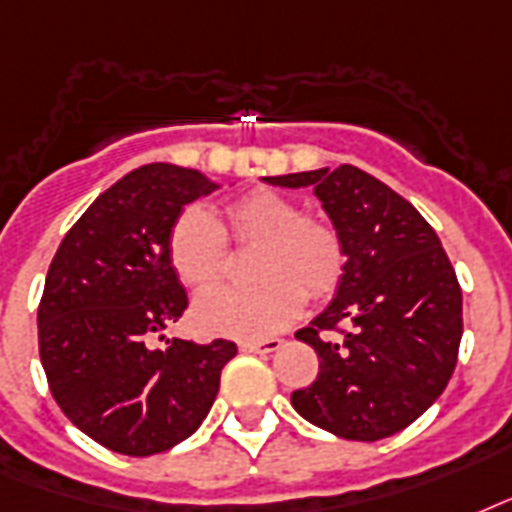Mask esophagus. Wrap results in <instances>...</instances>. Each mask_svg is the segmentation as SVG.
<instances>
[{
  "mask_svg": "<svg viewBox=\"0 0 512 512\" xmlns=\"http://www.w3.org/2000/svg\"><path fill=\"white\" fill-rule=\"evenodd\" d=\"M283 347V339H245L240 342V352H275Z\"/></svg>",
  "mask_w": 512,
  "mask_h": 512,
  "instance_id": "1",
  "label": "esophagus"
}]
</instances>
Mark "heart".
I'll return each instance as SVG.
<instances>
[{
    "label": "heart",
    "mask_w": 512,
    "mask_h": 512,
    "mask_svg": "<svg viewBox=\"0 0 512 512\" xmlns=\"http://www.w3.org/2000/svg\"><path fill=\"white\" fill-rule=\"evenodd\" d=\"M229 237L256 245L253 285H221L194 301V323L208 334L261 339L299 318L304 293L326 299L339 288L347 267L342 232L323 216L301 213L299 202L256 189L224 208ZM170 264L192 288L216 283L227 269V235L211 213L186 208L170 229Z\"/></svg>",
    "instance_id": "obj_1"
}]
</instances>
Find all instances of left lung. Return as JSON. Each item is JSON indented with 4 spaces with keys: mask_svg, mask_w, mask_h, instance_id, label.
Returning <instances> with one entry per match:
<instances>
[{
    "mask_svg": "<svg viewBox=\"0 0 512 512\" xmlns=\"http://www.w3.org/2000/svg\"><path fill=\"white\" fill-rule=\"evenodd\" d=\"M264 181L312 186L347 248L334 301L296 331L315 347L320 371L293 392V408L347 441L400 433L433 406L457 366L462 288L441 240L411 202L355 165ZM342 319L353 323L350 332ZM326 330L343 339L328 343Z\"/></svg>",
    "mask_w": 512,
    "mask_h": 512,
    "instance_id": "1",
    "label": "left lung"
}]
</instances>
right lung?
I'll use <instances>...</instances> for the list:
<instances>
[{
    "label": "right lung",
    "mask_w": 512,
    "mask_h": 512,
    "mask_svg": "<svg viewBox=\"0 0 512 512\" xmlns=\"http://www.w3.org/2000/svg\"><path fill=\"white\" fill-rule=\"evenodd\" d=\"M213 189L170 162L130 170L79 216L47 269L37 323L50 392L71 425L117 454L152 457L189 438L237 355L227 339L162 336L189 304L170 229Z\"/></svg>",
    "instance_id": "add662e5"
}]
</instances>
